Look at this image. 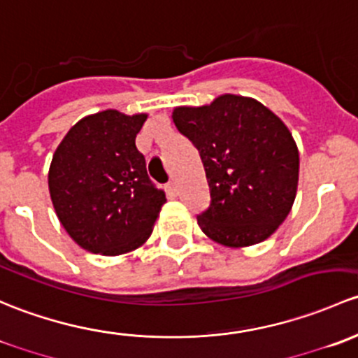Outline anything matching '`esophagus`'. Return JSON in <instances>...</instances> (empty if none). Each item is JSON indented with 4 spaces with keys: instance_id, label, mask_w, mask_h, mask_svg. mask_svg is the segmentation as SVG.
Returning <instances> with one entry per match:
<instances>
[{
    "instance_id": "esophagus-1",
    "label": "esophagus",
    "mask_w": 358,
    "mask_h": 358,
    "mask_svg": "<svg viewBox=\"0 0 358 358\" xmlns=\"http://www.w3.org/2000/svg\"><path fill=\"white\" fill-rule=\"evenodd\" d=\"M167 193L172 194V196H174V194H178V184H176L174 180H171V182L167 184Z\"/></svg>"
}]
</instances>
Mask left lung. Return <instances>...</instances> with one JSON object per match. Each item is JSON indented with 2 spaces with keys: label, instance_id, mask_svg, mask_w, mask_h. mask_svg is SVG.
I'll list each match as a JSON object with an SVG mask.
<instances>
[{
  "label": "left lung",
  "instance_id": "obj_1",
  "mask_svg": "<svg viewBox=\"0 0 358 358\" xmlns=\"http://www.w3.org/2000/svg\"><path fill=\"white\" fill-rule=\"evenodd\" d=\"M172 120L203 162L212 200L196 217L201 231L229 248L271 238L298 189L300 155L286 124L257 99L229 93L176 106Z\"/></svg>",
  "mask_w": 358,
  "mask_h": 358
}]
</instances>
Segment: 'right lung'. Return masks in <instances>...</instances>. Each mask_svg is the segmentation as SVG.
<instances>
[{
  "label": "right lung",
  "mask_w": 358,
  "mask_h": 358,
  "mask_svg": "<svg viewBox=\"0 0 358 358\" xmlns=\"http://www.w3.org/2000/svg\"><path fill=\"white\" fill-rule=\"evenodd\" d=\"M146 119L103 110L72 125L55 150L51 201L64 229L87 252L115 257L143 246L167 201L136 148Z\"/></svg>",
  "instance_id": "obj_1"
}]
</instances>
